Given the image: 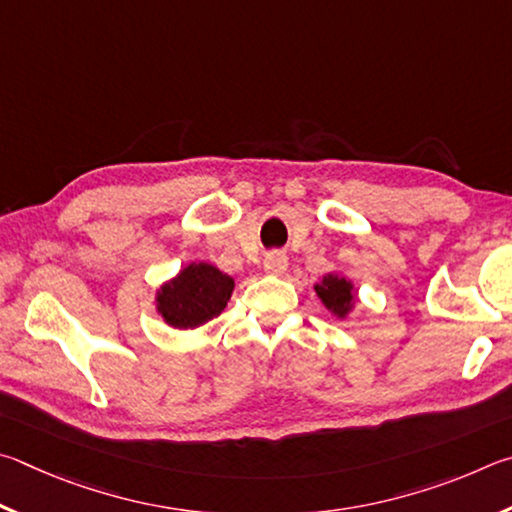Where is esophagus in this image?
I'll list each match as a JSON object with an SVG mask.
<instances>
[{
	"instance_id": "1",
	"label": "esophagus",
	"mask_w": 512,
	"mask_h": 512,
	"mask_svg": "<svg viewBox=\"0 0 512 512\" xmlns=\"http://www.w3.org/2000/svg\"><path fill=\"white\" fill-rule=\"evenodd\" d=\"M263 267H265V274L283 276L285 270H288V256L281 254V251H272V254L265 256Z\"/></svg>"
}]
</instances>
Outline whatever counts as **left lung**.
<instances>
[{"mask_svg": "<svg viewBox=\"0 0 512 512\" xmlns=\"http://www.w3.org/2000/svg\"><path fill=\"white\" fill-rule=\"evenodd\" d=\"M315 292L330 315L342 319V321L351 317V312L355 310L357 301H360L357 299L355 283L348 279V276H344L342 272L324 274V279L315 285Z\"/></svg>", "mask_w": 512, "mask_h": 512, "instance_id": "1", "label": "left lung"}]
</instances>
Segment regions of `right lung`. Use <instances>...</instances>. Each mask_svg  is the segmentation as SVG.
Instances as JSON below:
<instances>
[{
	"instance_id": "1",
	"label": "right lung",
	"mask_w": 512,
	"mask_h": 512,
	"mask_svg": "<svg viewBox=\"0 0 512 512\" xmlns=\"http://www.w3.org/2000/svg\"><path fill=\"white\" fill-rule=\"evenodd\" d=\"M236 288L233 276L211 263H188L155 292L157 315L177 330H195L227 308Z\"/></svg>"
}]
</instances>
